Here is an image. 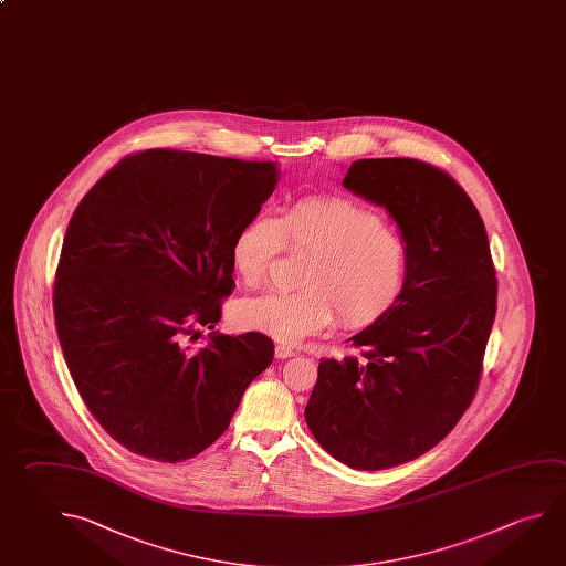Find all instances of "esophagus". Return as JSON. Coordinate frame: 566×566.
Masks as SVG:
<instances>
[{
	"label": "esophagus",
	"instance_id": "esophagus-1",
	"mask_svg": "<svg viewBox=\"0 0 566 566\" xmlns=\"http://www.w3.org/2000/svg\"><path fill=\"white\" fill-rule=\"evenodd\" d=\"M296 354L292 347L286 346V344H279V346L274 347V356L279 357V359H286V357H292Z\"/></svg>",
	"mask_w": 566,
	"mask_h": 566
}]
</instances>
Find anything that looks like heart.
I'll use <instances>...</instances> for the list:
<instances>
[{"label":"heart","instance_id":"b5f03b06","mask_svg":"<svg viewBox=\"0 0 566 566\" xmlns=\"http://www.w3.org/2000/svg\"><path fill=\"white\" fill-rule=\"evenodd\" d=\"M307 254L297 292L244 297L234 322L286 344L314 336L339 316L346 327L371 326L396 306L407 286L406 240L374 210L339 197H314L280 214L247 220L230 244L242 284H264L280 252Z\"/></svg>","mask_w":566,"mask_h":566}]
</instances>
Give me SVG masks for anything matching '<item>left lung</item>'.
<instances>
[{"mask_svg": "<svg viewBox=\"0 0 566 566\" xmlns=\"http://www.w3.org/2000/svg\"><path fill=\"white\" fill-rule=\"evenodd\" d=\"M342 185L396 220L409 274L396 306L349 337L359 354L319 359L304 416L334 459L379 471L423 455L471 406L495 319V266L475 205L446 170L361 159Z\"/></svg>", "mask_w": 566, "mask_h": 566, "instance_id": "8db88e82", "label": "left lung"}]
</instances>
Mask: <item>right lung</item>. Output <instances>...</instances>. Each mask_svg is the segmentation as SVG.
Returning <instances> with one entry per match:
<instances>
[{"instance_id":"1","label":"right lung","mask_w":566,"mask_h":566,"mask_svg":"<svg viewBox=\"0 0 566 566\" xmlns=\"http://www.w3.org/2000/svg\"><path fill=\"white\" fill-rule=\"evenodd\" d=\"M279 185L276 163L149 149L115 165L65 232L53 312L71 377L117 443L160 463L219 439L274 359L260 332L211 333L230 244Z\"/></svg>"}]
</instances>
